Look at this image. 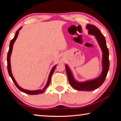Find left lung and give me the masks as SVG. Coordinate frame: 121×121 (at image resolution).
I'll use <instances>...</instances> for the list:
<instances>
[{
    "label": "left lung",
    "mask_w": 121,
    "mask_h": 121,
    "mask_svg": "<svg viewBox=\"0 0 121 121\" xmlns=\"http://www.w3.org/2000/svg\"><path fill=\"white\" fill-rule=\"evenodd\" d=\"M86 28L89 30L88 32L89 34L95 36V37L97 39L102 50V71L101 75L97 78L92 80L85 81L84 82H78L73 78L72 73L71 72L67 65H65V69H66V72L69 83L71 86L78 91H91L100 87L105 80L109 67V51L106 45L105 37L101 34V31L95 26L92 24H87Z\"/></svg>",
    "instance_id": "left-lung-1"
}]
</instances>
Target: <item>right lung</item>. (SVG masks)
<instances>
[{"label":"right lung","instance_id":"obj_1","mask_svg":"<svg viewBox=\"0 0 121 121\" xmlns=\"http://www.w3.org/2000/svg\"><path fill=\"white\" fill-rule=\"evenodd\" d=\"M21 28H22V27H20L19 29H18L17 31H16V34L15 35V36H14V37L13 38V39H12L11 41V42H10L9 48V52H8V53H7V58L8 72H9V75L10 76V77H11L12 81H13L14 83L15 84V85H16V86L17 87L18 89H19L20 90V91H22V92H23L25 93L28 94V95H39V94H41V93H42L43 92H44L45 90V89L48 86V85H49V84H50V82H51V77H52V75L53 74V73H54L55 69H56V65H54V66L53 67V68L52 69V70H51V72L50 73V75H49L48 81V82H47V83H46V85H45V86L42 90H35V91H30V90H25V89H22V87H20V86L17 84V83H16L15 79H14V78L13 77V75H12V70H11V61H10V60H11V53H12V50H13V44L14 43V42H15V41L16 40V38H17V36H18V34H19V31H20V29H21Z\"/></svg>","mask_w":121,"mask_h":121}]
</instances>
